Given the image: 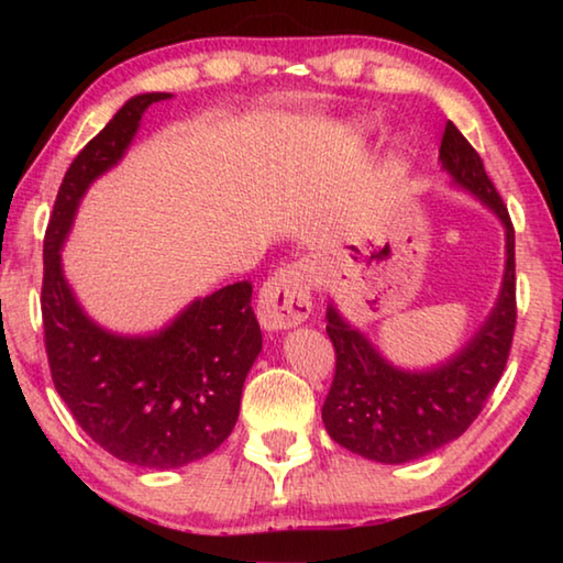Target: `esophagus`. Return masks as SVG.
<instances>
[{
    "instance_id": "esophagus-1",
    "label": "esophagus",
    "mask_w": 563,
    "mask_h": 563,
    "mask_svg": "<svg viewBox=\"0 0 563 563\" xmlns=\"http://www.w3.org/2000/svg\"><path fill=\"white\" fill-rule=\"evenodd\" d=\"M310 308V280L300 265L275 273L258 295V320L268 332L300 325L308 320Z\"/></svg>"
}]
</instances>
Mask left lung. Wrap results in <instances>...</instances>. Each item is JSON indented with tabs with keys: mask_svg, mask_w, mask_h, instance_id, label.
Masks as SVG:
<instances>
[{
	"mask_svg": "<svg viewBox=\"0 0 563 563\" xmlns=\"http://www.w3.org/2000/svg\"><path fill=\"white\" fill-rule=\"evenodd\" d=\"M440 164L450 184L474 196L504 228L507 261L489 316L452 357L424 369H407L393 365L335 302L330 300L325 312L338 362L322 422L340 446L383 464L415 462L466 432L499 383L517 322L514 228L507 206L479 154L452 121L444 126Z\"/></svg>",
	"mask_w": 563,
	"mask_h": 563,
	"instance_id": "obj_1",
	"label": "left lung"
}]
</instances>
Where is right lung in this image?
<instances>
[{"mask_svg":"<svg viewBox=\"0 0 563 563\" xmlns=\"http://www.w3.org/2000/svg\"><path fill=\"white\" fill-rule=\"evenodd\" d=\"M166 99L161 91L129 99L74 158L46 228L42 285L56 393L101 450L158 472L203 460L228 440L263 350L245 280L190 300L164 328L123 335L84 310L64 275L62 247L84 196L126 156L151 103Z\"/></svg>","mask_w":563,"mask_h":563,"instance_id":"obj_1","label":"right lung"}]
</instances>
